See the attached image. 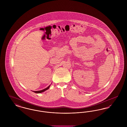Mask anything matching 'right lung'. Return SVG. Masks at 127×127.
<instances>
[{
    "instance_id": "1",
    "label": "right lung",
    "mask_w": 127,
    "mask_h": 127,
    "mask_svg": "<svg viewBox=\"0 0 127 127\" xmlns=\"http://www.w3.org/2000/svg\"><path fill=\"white\" fill-rule=\"evenodd\" d=\"M50 85H49L47 88H46V89H44V90H41V91H34V92L36 93H42L43 92H44L45 91H47V90H48V89L49 88V87H50Z\"/></svg>"
}]
</instances>
